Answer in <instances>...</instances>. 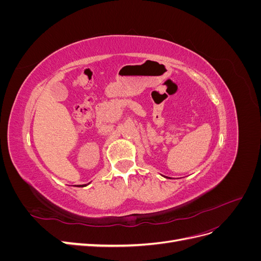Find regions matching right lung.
Instances as JSON below:
<instances>
[{
    "mask_svg": "<svg viewBox=\"0 0 261 261\" xmlns=\"http://www.w3.org/2000/svg\"><path fill=\"white\" fill-rule=\"evenodd\" d=\"M84 186H86V185H84Z\"/></svg>",
    "mask_w": 261,
    "mask_h": 261,
    "instance_id": "obj_1",
    "label": "right lung"
}]
</instances>
